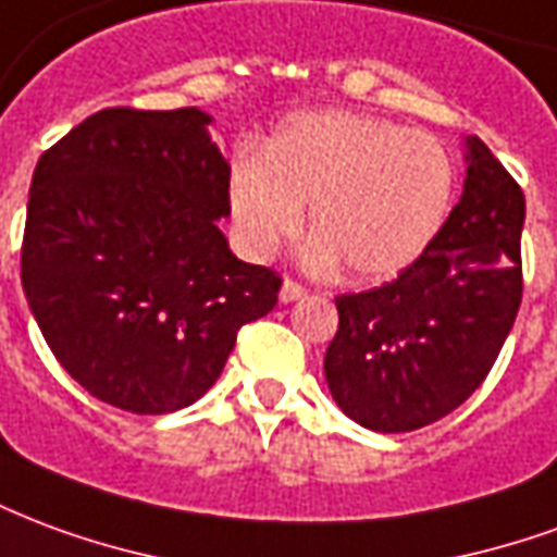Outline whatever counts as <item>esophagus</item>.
I'll return each mask as SVG.
<instances>
[{"label": "esophagus", "instance_id": "obj_1", "mask_svg": "<svg viewBox=\"0 0 557 557\" xmlns=\"http://www.w3.org/2000/svg\"><path fill=\"white\" fill-rule=\"evenodd\" d=\"M304 295H307V289H304L298 280H292V277L283 280V286H280V301L283 304L298 301V298H304Z\"/></svg>", "mask_w": 557, "mask_h": 557}]
</instances>
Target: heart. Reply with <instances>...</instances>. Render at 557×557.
Instances as JSON below:
<instances>
[{"mask_svg": "<svg viewBox=\"0 0 557 557\" xmlns=\"http://www.w3.org/2000/svg\"><path fill=\"white\" fill-rule=\"evenodd\" d=\"M454 160L426 131L322 110L286 119L230 170L235 235L268 259L310 206L315 262L355 280H387L426 253L454 202Z\"/></svg>", "mask_w": 557, "mask_h": 557, "instance_id": "heart-1", "label": "heart"}]
</instances>
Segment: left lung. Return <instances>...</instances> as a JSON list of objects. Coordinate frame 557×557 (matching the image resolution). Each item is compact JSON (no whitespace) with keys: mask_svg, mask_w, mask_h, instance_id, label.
Instances as JSON below:
<instances>
[{"mask_svg":"<svg viewBox=\"0 0 557 557\" xmlns=\"http://www.w3.org/2000/svg\"><path fill=\"white\" fill-rule=\"evenodd\" d=\"M466 148V190L426 253L385 286L337 295L325 379L367 430L411 432L459 409L519 313L525 194L483 139Z\"/></svg>","mask_w":557,"mask_h":557,"instance_id":"8db88e82","label":"left lung"}]
</instances>
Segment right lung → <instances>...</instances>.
<instances>
[{"instance_id": "obj_1", "label": "right lung", "mask_w": 557, "mask_h": 557, "mask_svg": "<svg viewBox=\"0 0 557 557\" xmlns=\"http://www.w3.org/2000/svg\"><path fill=\"white\" fill-rule=\"evenodd\" d=\"M202 110L110 107L38 158L20 280L47 346L91 397L134 414L190 406L238 331L274 310V268L218 230L230 163Z\"/></svg>"}]
</instances>
